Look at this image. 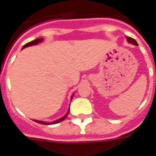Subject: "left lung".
<instances>
[{"mask_svg":"<svg viewBox=\"0 0 156 156\" xmlns=\"http://www.w3.org/2000/svg\"><path fill=\"white\" fill-rule=\"evenodd\" d=\"M126 38H127V40H128V42H129V44H133V45H136V46L138 45V44H137L136 41L134 39H133V38H131V37H128V36H127Z\"/></svg>","mask_w":156,"mask_h":156,"instance_id":"1","label":"left lung"}]
</instances>
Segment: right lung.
I'll use <instances>...</instances> for the list:
<instances>
[{
  "label": "right lung",
  "mask_w": 156,
  "mask_h": 156,
  "mask_svg": "<svg viewBox=\"0 0 156 156\" xmlns=\"http://www.w3.org/2000/svg\"><path fill=\"white\" fill-rule=\"evenodd\" d=\"M44 40V39L43 38H39V39H36V40H32V41L29 42V43H27V44H26L25 45H23V47L22 48V49H23V48H27V47H30V46H32V45H36V44H38L39 43H41L42 41ZM73 96H74V94L71 96V99L73 98ZM69 112H70V108H69V110H68V112H66V114L64 116H62V118L58 119V120H55V121H53V122H51V123H48V122H45V121H40V120H35L36 123H39V124H41V125H55V124H58V123H60L61 121H62V120H64L65 119H66V116H68V114H69Z\"/></svg>",
  "instance_id": "1"
}]
</instances>
